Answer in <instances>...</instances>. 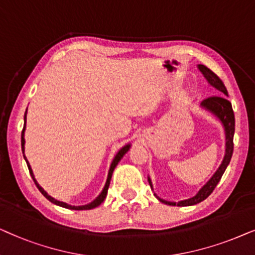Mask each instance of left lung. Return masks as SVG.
<instances>
[{"mask_svg":"<svg viewBox=\"0 0 255 255\" xmlns=\"http://www.w3.org/2000/svg\"><path fill=\"white\" fill-rule=\"evenodd\" d=\"M198 69L203 73V76L206 78V80L209 81V84L211 85V86L217 88V90H218L219 92H222L224 96L229 97V93H227L225 85H224L222 79H220V78L217 76L215 72H212L209 67H206L204 65H198ZM202 106L206 108L208 111L211 112V113L215 114L224 125V128H225V135H226L225 157H224L222 164H220V167L218 168V170L215 172V175L212 176L211 179H210V181L206 183V184L203 186L201 190H199V192L197 193L195 197H192V198H189V199H185V201L174 203V202H167V201H164V199H161L159 197L156 196L159 199V202L164 203V204L172 205V206H176V205L177 206H190V205L198 204V203L204 201V199H206L210 195H211L213 190H215L217 184H218L220 181V178H222V176L224 175V172H225L227 165H229L231 157H232L233 135H234V129H236V120H234V113L232 110V105H231L230 101L227 100L225 97L215 96V97L206 98L205 100H203ZM148 181H149V184H150V186H152L150 178H148Z\"/></svg>","mask_w":255,"mask_h":255,"instance_id":"left-lung-1","label":"left lung"}]
</instances>
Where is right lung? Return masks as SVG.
<instances>
[{"label": "right lung", "mask_w": 255, "mask_h": 255, "mask_svg": "<svg viewBox=\"0 0 255 255\" xmlns=\"http://www.w3.org/2000/svg\"><path fill=\"white\" fill-rule=\"evenodd\" d=\"M24 122H26V111H25V114H24ZM24 130H25V124H24V127H23V130H22V140H21V142H22V151H23V156H24V143H25V140H24ZM129 148H130V144L125 145L124 148H121L120 150H119V152L117 154V156H115V157H114L113 162H112V164H111L110 171H108L107 182H106V184H105V188H104L103 191H101L100 195L98 196L97 198L94 199V201H93L92 203H90V204H87V205H81V206H72V205H69V204H66V203H64V202H59V201H57V199H54V198H52V197H51V196L47 195V193L43 190L42 186H39V184H38V183H37V181L35 179V176H33V174H32L31 167H30L29 162L26 161V157H25V156H24V158H25L26 164H28V168H29L30 175H31V177H32V179H33V182H35L36 186H37V188H38L39 191L42 192V195H43L44 197H45V198L49 199V201H50L51 203H53V204H56V205L62 206V208L70 209V210H91V209L97 208V206H99V205L101 204V203H103V202L105 201V198H106V196H107L108 186H110V182H111V178H112V174H113L114 169H115V167H117V165H118V163L120 162V159H121L122 157H124V155L126 154V152H127L128 150H129Z\"/></svg>", "instance_id": "obj_1"}]
</instances>
